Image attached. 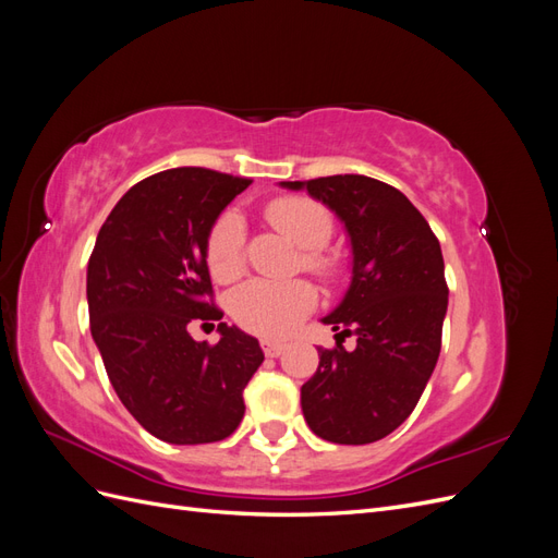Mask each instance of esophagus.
Masks as SVG:
<instances>
[{"mask_svg": "<svg viewBox=\"0 0 558 558\" xmlns=\"http://www.w3.org/2000/svg\"><path fill=\"white\" fill-rule=\"evenodd\" d=\"M260 347H263V353H265L267 359H277V356H281V353L286 351V344L277 342V340H263Z\"/></svg>", "mask_w": 558, "mask_h": 558, "instance_id": "esophagus-1", "label": "esophagus"}]
</instances>
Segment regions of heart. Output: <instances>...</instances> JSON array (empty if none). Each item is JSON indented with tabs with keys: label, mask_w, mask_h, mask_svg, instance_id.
<instances>
[{
	"label": "heart",
	"mask_w": 558,
	"mask_h": 558,
	"mask_svg": "<svg viewBox=\"0 0 558 558\" xmlns=\"http://www.w3.org/2000/svg\"><path fill=\"white\" fill-rule=\"evenodd\" d=\"M265 218L269 226L302 248V267L326 281L337 275L335 258L320 248L328 244L332 234V216L324 205L302 195H283L269 202ZM244 240L246 234L240 214L226 211L211 223L205 242V260L216 281L228 283L242 275ZM316 300V289L307 279H251L234 291L230 310L234 320L248 332L283 337L312 314Z\"/></svg>",
	"instance_id": "b5f03b06"
}]
</instances>
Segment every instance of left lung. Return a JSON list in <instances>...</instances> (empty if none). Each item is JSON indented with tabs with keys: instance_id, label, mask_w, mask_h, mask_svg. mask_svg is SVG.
I'll return each instance as SVG.
<instances>
[{
	"instance_id": "left-lung-1",
	"label": "left lung",
	"mask_w": 558,
	"mask_h": 558,
	"mask_svg": "<svg viewBox=\"0 0 558 558\" xmlns=\"http://www.w3.org/2000/svg\"><path fill=\"white\" fill-rule=\"evenodd\" d=\"M307 189L342 218L353 277L342 305L324 318L340 330L318 349V369L302 384V414L335 445H369L408 418L442 347L447 281L442 248L421 211L393 185L363 174L283 181ZM357 337L347 352L344 336Z\"/></svg>"
}]
</instances>
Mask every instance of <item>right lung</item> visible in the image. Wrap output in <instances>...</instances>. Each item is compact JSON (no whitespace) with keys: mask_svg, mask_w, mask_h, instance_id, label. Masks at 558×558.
I'll return each mask as SVG.
<instances>
[{"mask_svg":"<svg viewBox=\"0 0 558 558\" xmlns=\"http://www.w3.org/2000/svg\"><path fill=\"white\" fill-rule=\"evenodd\" d=\"M251 179L177 167L118 199L88 260L93 340L128 412L170 445L226 440L244 416V386L263 363L256 337L218 324L195 342L193 320H221L205 242Z\"/></svg>","mask_w":558,"mask_h":558,"instance_id":"1","label":"right lung"}]
</instances>
